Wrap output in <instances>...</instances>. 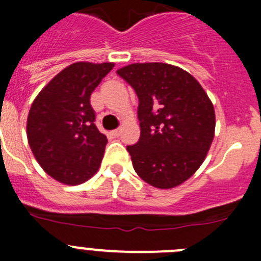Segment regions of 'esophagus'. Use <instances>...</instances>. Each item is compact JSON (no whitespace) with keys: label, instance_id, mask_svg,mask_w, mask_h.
<instances>
[{"label":"esophagus","instance_id":"34e87169","mask_svg":"<svg viewBox=\"0 0 261 261\" xmlns=\"http://www.w3.org/2000/svg\"><path fill=\"white\" fill-rule=\"evenodd\" d=\"M111 133H113L114 137H119V136H120V133H121V129H120V128L114 129V130H113V132H111Z\"/></svg>","mask_w":261,"mask_h":261}]
</instances>
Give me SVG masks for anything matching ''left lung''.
Returning <instances> with one entry per match:
<instances>
[{
  "label": "left lung",
  "mask_w": 261,
  "mask_h": 261,
  "mask_svg": "<svg viewBox=\"0 0 261 261\" xmlns=\"http://www.w3.org/2000/svg\"><path fill=\"white\" fill-rule=\"evenodd\" d=\"M116 73L137 93L141 137L128 146L136 173L161 190L192 177L215 132L213 102L183 69L164 63L130 64Z\"/></svg>",
  "instance_id": "left-lung-1"
}]
</instances>
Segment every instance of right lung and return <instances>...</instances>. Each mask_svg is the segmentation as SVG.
I'll return each mask as SVG.
<instances>
[{"label":"right lung","mask_w":261,"mask_h":261,"mask_svg":"<svg viewBox=\"0 0 261 261\" xmlns=\"http://www.w3.org/2000/svg\"><path fill=\"white\" fill-rule=\"evenodd\" d=\"M113 63H74L34 98L27 120L31 150L42 169L58 182L76 186L100 168L108 138L95 124L89 98Z\"/></svg>","instance_id":"obj_1"}]
</instances>
